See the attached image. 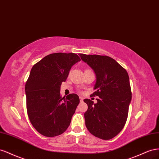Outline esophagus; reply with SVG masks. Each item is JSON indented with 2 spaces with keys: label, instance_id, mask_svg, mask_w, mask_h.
<instances>
[{
  "label": "esophagus",
  "instance_id": "1",
  "mask_svg": "<svg viewBox=\"0 0 159 159\" xmlns=\"http://www.w3.org/2000/svg\"><path fill=\"white\" fill-rule=\"evenodd\" d=\"M79 98H80V102H83V97H80Z\"/></svg>",
  "mask_w": 159,
  "mask_h": 159
}]
</instances>
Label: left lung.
I'll list each match as a JSON object with an SVG mask.
<instances>
[{"mask_svg":"<svg viewBox=\"0 0 159 159\" xmlns=\"http://www.w3.org/2000/svg\"><path fill=\"white\" fill-rule=\"evenodd\" d=\"M80 57L94 71L97 76L90 97H98L97 102L86 98L88 109L85 125L89 132L103 140L119 134L127 119L132 93L127 72L115 59L97 54H80Z\"/></svg>","mask_w":159,"mask_h":159,"instance_id":"1","label":"left lung"}]
</instances>
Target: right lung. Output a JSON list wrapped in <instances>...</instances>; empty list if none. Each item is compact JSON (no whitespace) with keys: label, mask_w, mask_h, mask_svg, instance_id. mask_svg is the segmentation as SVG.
Segmentation results:
<instances>
[{"label":"right lung","mask_w":159,"mask_h":159,"mask_svg":"<svg viewBox=\"0 0 159 159\" xmlns=\"http://www.w3.org/2000/svg\"><path fill=\"white\" fill-rule=\"evenodd\" d=\"M80 61L75 53H52L32 68L25 84L27 114L34 128L45 137L60 135L70 125L80 99L76 94L62 97L61 85Z\"/></svg>","instance_id":"1"}]
</instances>
